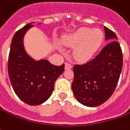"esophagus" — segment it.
<instances>
[{"label":"esophagus","mask_w":130,"mask_h":130,"mask_svg":"<svg viewBox=\"0 0 130 130\" xmlns=\"http://www.w3.org/2000/svg\"><path fill=\"white\" fill-rule=\"evenodd\" d=\"M65 70H69V69H71L72 68V65L69 62H65Z\"/></svg>","instance_id":"esophagus-1"}]
</instances>
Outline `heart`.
I'll use <instances>...</instances> for the list:
<instances>
[{"label":"heart","instance_id":"1","mask_svg":"<svg viewBox=\"0 0 130 130\" xmlns=\"http://www.w3.org/2000/svg\"><path fill=\"white\" fill-rule=\"evenodd\" d=\"M104 34L100 29L82 27L65 38L66 46H76L73 54L78 61H87L90 59L102 45Z\"/></svg>","mask_w":130,"mask_h":130}]
</instances>
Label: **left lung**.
Returning <instances> with one entry per match:
<instances>
[{
    "label": "left lung",
    "mask_w": 130,
    "mask_h": 130,
    "mask_svg": "<svg viewBox=\"0 0 130 130\" xmlns=\"http://www.w3.org/2000/svg\"><path fill=\"white\" fill-rule=\"evenodd\" d=\"M105 39L110 40L94 59L73 66L72 90L76 100L89 107L103 104L113 94L123 66V55L116 35L104 27Z\"/></svg>",
    "instance_id": "8db88e82"
}]
</instances>
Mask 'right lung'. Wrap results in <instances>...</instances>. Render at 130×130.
<instances>
[{
  "label": "right lung",
  "instance_id": "1",
  "mask_svg": "<svg viewBox=\"0 0 130 130\" xmlns=\"http://www.w3.org/2000/svg\"><path fill=\"white\" fill-rule=\"evenodd\" d=\"M31 23L14 34L9 52L8 72L18 98L27 105H37L46 101L51 96L54 83L64 71L65 64L56 66L46 59L35 61L26 53L23 37L33 26Z\"/></svg>",
  "mask_w": 130,
  "mask_h": 130
}]
</instances>
